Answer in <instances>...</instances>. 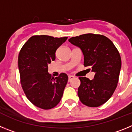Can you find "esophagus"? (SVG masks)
<instances>
[{
    "mask_svg": "<svg viewBox=\"0 0 132 132\" xmlns=\"http://www.w3.org/2000/svg\"><path fill=\"white\" fill-rule=\"evenodd\" d=\"M75 78V77L74 76H73V75H69V81H71V80H72V79H73Z\"/></svg>",
    "mask_w": 132,
    "mask_h": 132,
    "instance_id": "1",
    "label": "esophagus"
}]
</instances>
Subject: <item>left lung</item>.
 Segmentation results:
<instances>
[{
	"mask_svg": "<svg viewBox=\"0 0 132 132\" xmlns=\"http://www.w3.org/2000/svg\"><path fill=\"white\" fill-rule=\"evenodd\" d=\"M69 42L81 50L84 65L95 73L93 80L79 77L80 102L89 107L100 106L110 98L117 87L122 66L120 53L112 42L102 35L86 34Z\"/></svg>",
	"mask_w": 132,
	"mask_h": 132,
	"instance_id": "1",
	"label": "left lung"
}]
</instances>
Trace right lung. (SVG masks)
<instances>
[{"instance_id": "right-lung-1", "label": "right lung", "mask_w": 132, "mask_h": 132, "mask_svg": "<svg viewBox=\"0 0 132 132\" xmlns=\"http://www.w3.org/2000/svg\"><path fill=\"white\" fill-rule=\"evenodd\" d=\"M67 39L34 36L20 52L18 65L21 85L28 99L38 108H53L62 98L68 76L61 73L58 77L52 78L48 65L55 59L56 50Z\"/></svg>"}]
</instances>
